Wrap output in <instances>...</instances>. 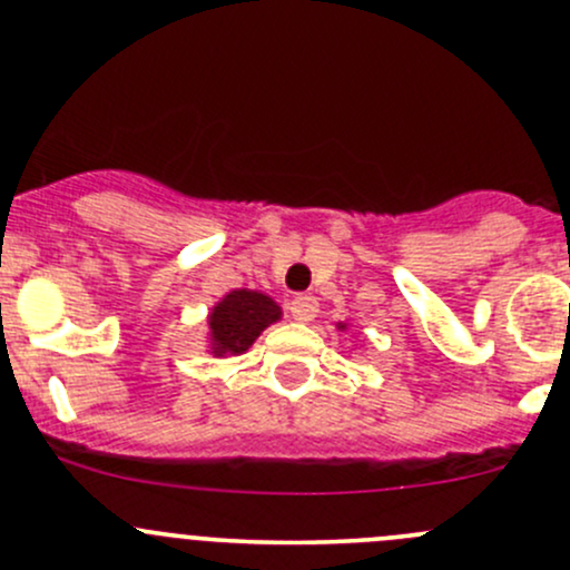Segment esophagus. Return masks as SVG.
I'll use <instances>...</instances> for the list:
<instances>
[{
  "label": "esophagus",
  "mask_w": 570,
  "mask_h": 570,
  "mask_svg": "<svg viewBox=\"0 0 570 570\" xmlns=\"http://www.w3.org/2000/svg\"><path fill=\"white\" fill-rule=\"evenodd\" d=\"M289 314L295 316L297 322H303V324L314 322L316 314H318L316 297H311V295H299V297H295V299H292V303H289Z\"/></svg>",
  "instance_id": "esophagus-1"
}]
</instances>
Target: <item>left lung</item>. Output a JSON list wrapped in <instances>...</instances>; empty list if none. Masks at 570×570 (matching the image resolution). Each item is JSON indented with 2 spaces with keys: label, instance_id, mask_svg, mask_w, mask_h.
<instances>
[{
  "label": "left lung",
  "instance_id": "8db88e82",
  "mask_svg": "<svg viewBox=\"0 0 570 570\" xmlns=\"http://www.w3.org/2000/svg\"><path fill=\"white\" fill-rule=\"evenodd\" d=\"M335 330H337V333H346L348 322H335Z\"/></svg>",
  "mask_w": 570,
  "mask_h": 570
}]
</instances>
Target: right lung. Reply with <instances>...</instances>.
<instances>
[{"label": "right lung", "instance_id": "add662e5", "mask_svg": "<svg viewBox=\"0 0 570 570\" xmlns=\"http://www.w3.org/2000/svg\"><path fill=\"white\" fill-rule=\"evenodd\" d=\"M284 311L271 295L256 289H229L218 297L208 311V333H205V352L216 360L246 354L254 341L275 322H281Z\"/></svg>", "mask_w": 570, "mask_h": 570}]
</instances>
